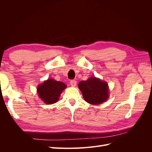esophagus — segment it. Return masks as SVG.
I'll return each instance as SVG.
<instances>
[{
  "label": "esophagus",
  "instance_id": "obj_1",
  "mask_svg": "<svg viewBox=\"0 0 152 152\" xmlns=\"http://www.w3.org/2000/svg\"><path fill=\"white\" fill-rule=\"evenodd\" d=\"M70 85L72 87H75L76 85H77V81L75 80H72L70 81Z\"/></svg>",
  "mask_w": 152,
  "mask_h": 152
}]
</instances>
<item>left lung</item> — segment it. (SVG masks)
<instances>
[{"label": "left lung", "instance_id": "8db88e82", "mask_svg": "<svg viewBox=\"0 0 152 152\" xmlns=\"http://www.w3.org/2000/svg\"><path fill=\"white\" fill-rule=\"evenodd\" d=\"M79 88L84 100L91 104H102L109 97L107 82L95 77H90L85 81H80Z\"/></svg>", "mask_w": 152, "mask_h": 152}]
</instances>
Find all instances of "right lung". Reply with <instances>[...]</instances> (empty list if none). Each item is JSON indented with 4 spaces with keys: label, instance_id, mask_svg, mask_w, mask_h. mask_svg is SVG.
<instances>
[{
    "label": "right lung",
    "instance_id": "right-lung-1",
    "mask_svg": "<svg viewBox=\"0 0 152 152\" xmlns=\"http://www.w3.org/2000/svg\"><path fill=\"white\" fill-rule=\"evenodd\" d=\"M66 87V84L63 82L49 79L39 85L37 89L39 98L45 104H50L58 102L62 91Z\"/></svg>",
    "mask_w": 152,
    "mask_h": 152
}]
</instances>
